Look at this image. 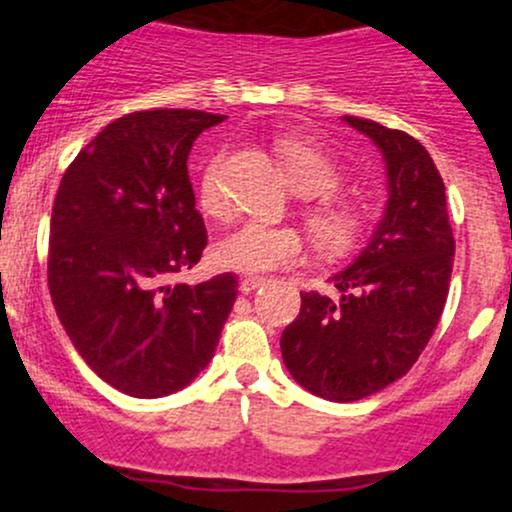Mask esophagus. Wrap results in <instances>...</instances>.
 <instances>
[{"label":"esophagus","mask_w":512,"mask_h":512,"mask_svg":"<svg viewBox=\"0 0 512 512\" xmlns=\"http://www.w3.org/2000/svg\"><path fill=\"white\" fill-rule=\"evenodd\" d=\"M262 284H264L262 276H243V279H240V284H238V289L243 293H250V291L260 289Z\"/></svg>","instance_id":"obj_1"}]
</instances>
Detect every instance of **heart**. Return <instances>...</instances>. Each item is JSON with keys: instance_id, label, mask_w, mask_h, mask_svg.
<instances>
[{"instance_id": "heart-1", "label": "heart", "mask_w": 512, "mask_h": 512, "mask_svg": "<svg viewBox=\"0 0 512 512\" xmlns=\"http://www.w3.org/2000/svg\"><path fill=\"white\" fill-rule=\"evenodd\" d=\"M276 151L293 190L301 192L303 197H313L303 216L315 248L327 257L351 255L370 233L373 214L358 199L337 195L344 185L342 166L327 151L305 139H279ZM223 161H226L223 154L211 158L202 170L197 190L199 207L214 219H223L231 209V197L223 182ZM303 255V233L284 223L276 226L264 221H243L214 245L216 264L240 274H267L291 267L301 262Z\"/></svg>"}]
</instances>
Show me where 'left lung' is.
<instances>
[{
    "label": "left lung",
    "instance_id": "1",
    "mask_svg": "<svg viewBox=\"0 0 512 512\" xmlns=\"http://www.w3.org/2000/svg\"><path fill=\"white\" fill-rule=\"evenodd\" d=\"M373 139L387 168V207L368 248L332 276L334 298L301 293V313L281 334L298 385L330 402H356L414 366L448 301L455 238L445 185L407 132L344 117Z\"/></svg>",
    "mask_w": 512,
    "mask_h": 512
}]
</instances>
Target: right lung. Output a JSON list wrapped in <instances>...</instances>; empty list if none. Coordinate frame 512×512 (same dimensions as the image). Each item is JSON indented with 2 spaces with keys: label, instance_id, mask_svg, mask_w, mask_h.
Segmentation results:
<instances>
[{
  "label": "right lung",
  "instance_id": "1",
  "mask_svg": "<svg viewBox=\"0 0 512 512\" xmlns=\"http://www.w3.org/2000/svg\"><path fill=\"white\" fill-rule=\"evenodd\" d=\"M226 115L129 113L64 170L50 219L48 284L88 368L125 395L182 390L209 366L238 296L236 274L168 284L207 248L187 156Z\"/></svg>",
  "mask_w": 512,
  "mask_h": 512
}]
</instances>
